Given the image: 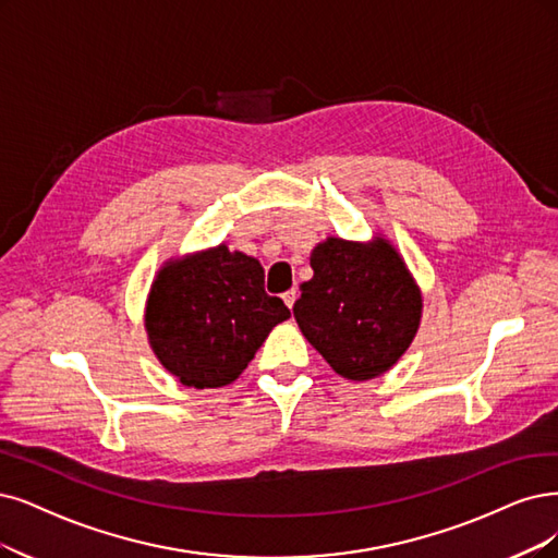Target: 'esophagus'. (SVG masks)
<instances>
[{"mask_svg": "<svg viewBox=\"0 0 558 558\" xmlns=\"http://www.w3.org/2000/svg\"><path fill=\"white\" fill-rule=\"evenodd\" d=\"M296 296H299V290H296V287H292V290H287V292L282 294V301L287 303V307H290V311H292L294 303H296Z\"/></svg>", "mask_w": 558, "mask_h": 558, "instance_id": "34e87169", "label": "esophagus"}]
</instances>
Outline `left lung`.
I'll return each mask as SVG.
<instances>
[{"label": "left lung", "instance_id": "left-lung-1", "mask_svg": "<svg viewBox=\"0 0 558 558\" xmlns=\"http://www.w3.org/2000/svg\"><path fill=\"white\" fill-rule=\"evenodd\" d=\"M301 284L294 317L301 333L344 379L384 375L407 352L421 324V292L384 239L319 243Z\"/></svg>", "mask_w": 558, "mask_h": 558}]
</instances>
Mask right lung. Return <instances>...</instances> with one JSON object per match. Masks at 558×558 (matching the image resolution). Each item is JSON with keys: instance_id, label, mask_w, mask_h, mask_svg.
<instances>
[{"instance_id": "add662e5", "label": "right lung", "mask_w": 558, "mask_h": 558, "mask_svg": "<svg viewBox=\"0 0 558 558\" xmlns=\"http://www.w3.org/2000/svg\"><path fill=\"white\" fill-rule=\"evenodd\" d=\"M287 317L290 307L264 290L262 264L218 245L162 268L144 326L154 354L183 386L218 388L243 373Z\"/></svg>"}]
</instances>
